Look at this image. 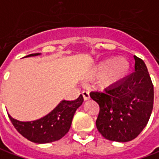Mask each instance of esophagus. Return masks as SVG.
Segmentation results:
<instances>
[{"label": "esophagus", "mask_w": 159, "mask_h": 159, "mask_svg": "<svg viewBox=\"0 0 159 159\" xmlns=\"http://www.w3.org/2000/svg\"><path fill=\"white\" fill-rule=\"evenodd\" d=\"M82 94H83V97H84V100H89L90 99V92L89 91H87V90H84L83 92H82Z\"/></svg>", "instance_id": "1"}]
</instances>
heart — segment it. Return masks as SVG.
Returning <instances> with one entry per match:
<instances>
[{"instance_id": "b5f03b06", "label": "heart", "mask_w": 159, "mask_h": 159, "mask_svg": "<svg viewBox=\"0 0 159 159\" xmlns=\"http://www.w3.org/2000/svg\"><path fill=\"white\" fill-rule=\"evenodd\" d=\"M130 71V62L125 58H109L96 64L91 70L93 75H103L102 84L113 85L123 80Z\"/></svg>"}]
</instances>
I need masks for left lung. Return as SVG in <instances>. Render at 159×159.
<instances>
[{
  "label": "left lung",
  "instance_id": "obj_1",
  "mask_svg": "<svg viewBox=\"0 0 159 159\" xmlns=\"http://www.w3.org/2000/svg\"><path fill=\"white\" fill-rule=\"evenodd\" d=\"M134 72L104 91H92L99 105L98 132L107 140L126 143L143 131L153 109L154 90L144 61L134 56Z\"/></svg>",
  "mask_w": 159,
  "mask_h": 159
}]
</instances>
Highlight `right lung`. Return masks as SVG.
<instances>
[{
    "instance_id": "right-lung-1",
    "label": "right lung",
    "mask_w": 159,
    "mask_h": 159,
    "mask_svg": "<svg viewBox=\"0 0 159 159\" xmlns=\"http://www.w3.org/2000/svg\"><path fill=\"white\" fill-rule=\"evenodd\" d=\"M37 55L40 53H32L25 57ZM83 102L82 95L73 101L62 100L52 112L32 121H20L9 114L8 117L16 129L26 139L35 143H48L62 138L69 132L75 112Z\"/></svg>"
}]
</instances>
